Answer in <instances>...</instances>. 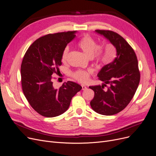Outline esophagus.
Segmentation results:
<instances>
[{
    "label": "esophagus",
    "instance_id": "1",
    "mask_svg": "<svg viewBox=\"0 0 156 156\" xmlns=\"http://www.w3.org/2000/svg\"><path fill=\"white\" fill-rule=\"evenodd\" d=\"M86 89H87V88H86V86L82 85V90H86Z\"/></svg>",
    "mask_w": 156,
    "mask_h": 156
}]
</instances>
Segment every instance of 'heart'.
Returning <instances> with one entry per match:
<instances>
[{
  "label": "heart",
  "mask_w": 156,
  "mask_h": 156,
  "mask_svg": "<svg viewBox=\"0 0 156 156\" xmlns=\"http://www.w3.org/2000/svg\"><path fill=\"white\" fill-rule=\"evenodd\" d=\"M77 46L90 58L94 59L97 63H109L112 59L106 57L104 54L103 50L101 46L97 45L96 41L89 35H85L82 37L80 40L77 42ZM69 50L66 47L65 48L61 54V61L63 63H66ZM90 76V72L78 70L74 72L73 77L75 79L79 82L84 83L88 81Z\"/></svg>",
  "instance_id": "1"
}]
</instances>
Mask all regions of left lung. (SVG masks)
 Instances as JSON below:
<instances>
[{
  "label": "left lung",
  "mask_w": 156,
  "mask_h": 156,
  "mask_svg": "<svg viewBox=\"0 0 156 156\" xmlns=\"http://www.w3.org/2000/svg\"><path fill=\"white\" fill-rule=\"evenodd\" d=\"M95 32L113 45L116 55L97 75L105 84L89 87L95 92L90 105L98 114L113 115L126 108L138 88L140 80L138 59L133 48L120 34L108 30L98 29ZM106 84L110 86L104 90Z\"/></svg>",
  "instance_id": "obj_1"
}]
</instances>
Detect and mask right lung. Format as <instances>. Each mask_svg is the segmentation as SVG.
Segmentation results:
<instances>
[{"label":"right lung","mask_w":156,"mask_h":156,"mask_svg":"<svg viewBox=\"0 0 156 156\" xmlns=\"http://www.w3.org/2000/svg\"><path fill=\"white\" fill-rule=\"evenodd\" d=\"M76 31L49 34L40 37L25 54L21 65V82L28 102L41 116L52 118L64 113L72 97L82 89L68 81L59 89L53 87L52 77L59 72L61 54L76 37Z\"/></svg>","instance_id":"obj_1"}]
</instances>
